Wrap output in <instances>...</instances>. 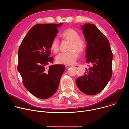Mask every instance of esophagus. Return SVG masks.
Returning a JSON list of instances; mask_svg holds the SVG:
<instances>
[{"mask_svg": "<svg viewBox=\"0 0 129 129\" xmlns=\"http://www.w3.org/2000/svg\"><path fill=\"white\" fill-rule=\"evenodd\" d=\"M70 67H75L77 69H78V66L77 65H71V66H69Z\"/></svg>", "mask_w": 129, "mask_h": 129, "instance_id": "1", "label": "esophagus"}]
</instances>
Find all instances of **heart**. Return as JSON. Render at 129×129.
<instances>
[{
    "instance_id": "b5f03b06",
    "label": "heart",
    "mask_w": 129,
    "mask_h": 129,
    "mask_svg": "<svg viewBox=\"0 0 129 129\" xmlns=\"http://www.w3.org/2000/svg\"><path fill=\"white\" fill-rule=\"evenodd\" d=\"M60 36L63 39L70 41L69 50L67 52H61L56 57V61L59 64L70 65L74 64L77 60L79 54L76 51L82 52L85 46L84 39L79 36V33L72 28H68L64 30ZM50 49L54 53H57L59 50V40L57 38H54L50 44Z\"/></svg>"
}]
</instances>
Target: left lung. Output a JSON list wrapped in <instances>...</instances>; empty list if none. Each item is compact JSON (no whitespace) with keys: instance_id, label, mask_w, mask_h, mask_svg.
Masks as SVG:
<instances>
[{"instance_id":"8db88e82","label":"left lung","mask_w":129,"mask_h":129,"mask_svg":"<svg viewBox=\"0 0 129 129\" xmlns=\"http://www.w3.org/2000/svg\"><path fill=\"white\" fill-rule=\"evenodd\" d=\"M81 29L87 43L86 62L90 66L76 83L83 93L94 95L101 92L111 78L113 54L108 40L94 24L86 23Z\"/></svg>"}]
</instances>
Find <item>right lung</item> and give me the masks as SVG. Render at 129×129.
<instances>
[{
  "mask_svg": "<svg viewBox=\"0 0 129 129\" xmlns=\"http://www.w3.org/2000/svg\"><path fill=\"white\" fill-rule=\"evenodd\" d=\"M59 24L34 25L24 38L18 50V71L26 89L36 98L47 99L57 91L65 70L62 65H51L50 44L58 33Z\"/></svg>",
  "mask_w": 129,
  "mask_h": 129,
  "instance_id": "right-lung-1",
  "label": "right lung"
}]
</instances>
